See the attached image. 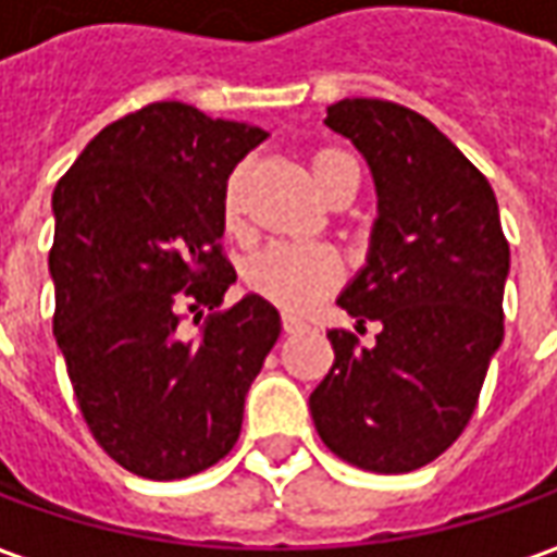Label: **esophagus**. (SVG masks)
<instances>
[{
    "instance_id": "esophagus-1",
    "label": "esophagus",
    "mask_w": 557,
    "mask_h": 557,
    "mask_svg": "<svg viewBox=\"0 0 557 557\" xmlns=\"http://www.w3.org/2000/svg\"><path fill=\"white\" fill-rule=\"evenodd\" d=\"M283 330L286 333H298V330H305V320L296 314H283Z\"/></svg>"
}]
</instances>
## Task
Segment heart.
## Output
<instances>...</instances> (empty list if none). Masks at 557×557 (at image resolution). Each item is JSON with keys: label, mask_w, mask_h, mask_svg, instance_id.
Wrapping results in <instances>:
<instances>
[{"label": "heart", "mask_w": 557, "mask_h": 557, "mask_svg": "<svg viewBox=\"0 0 557 557\" xmlns=\"http://www.w3.org/2000/svg\"><path fill=\"white\" fill-rule=\"evenodd\" d=\"M345 160L338 150H320L311 160L314 178L320 190H326V182L333 178V169ZM243 165L231 172L224 184V221L231 227L240 224L243 215ZM342 274V261L333 249L314 246V243L277 240L264 246L249 261V283L259 296L271 298L274 305L286 311H301L314 305Z\"/></svg>", "instance_id": "1"}]
</instances>
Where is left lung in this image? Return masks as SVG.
<instances>
[{
  "mask_svg": "<svg viewBox=\"0 0 557 557\" xmlns=\"http://www.w3.org/2000/svg\"><path fill=\"white\" fill-rule=\"evenodd\" d=\"M363 153L379 215L338 305L380 333L330 330L336 363L311 392L320 441L379 474L422 469L469 425L503 345L508 243L490 182L422 113L379 98L326 107Z\"/></svg>",
  "mask_w": 557,
  "mask_h": 557,
  "instance_id": "obj_1",
  "label": "left lung"
}]
</instances>
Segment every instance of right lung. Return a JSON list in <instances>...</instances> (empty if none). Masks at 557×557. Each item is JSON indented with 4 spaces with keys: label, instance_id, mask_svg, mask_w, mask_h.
I'll return each instance as SVG.
<instances>
[{
    "label": "right lung",
    "instance_id": "obj_1",
    "mask_svg": "<svg viewBox=\"0 0 557 557\" xmlns=\"http://www.w3.org/2000/svg\"><path fill=\"white\" fill-rule=\"evenodd\" d=\"M264 138L157 101L101 128L54 187V338L88 432L138 478H190L234 450L280 336L268 298L221 308L237 280L221 256L224 184ZM200 307L213 314L190 337L181 317Z\"/></svg>",
    "mask_w": 557,
    "mask_h": 557
}]
</instances>
